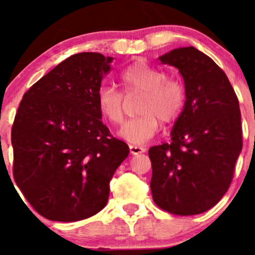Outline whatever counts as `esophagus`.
I'll use <instances>...</instances> for the list:
<instances>
[{
	"label": "esophagus",
	"instance_id": "esophagus-1",
	"mask_svg": "<svg viewBox=\"0 0 255 255\" xmlns=\"http://www.w3.org/2000/svg\"><path fill=\"white\" fill-rule=\"evenodd\" d=\"M129 151L131 154H140V153H142V152H145V148L141 147V146L129 145Z\"/></svg>",
	"mask_w": 255,
	"mask_h": 255
}]
</instances>
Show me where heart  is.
Here are the masks:
<instances>
[{
	"instance_id": "heart-1",
	"label": "heart",
	"mask_w": 255,
	"mask_h": 255,
	"mask_svg": "<svg viewBox=\"0 0 255 255\" xmlns=\"http://www.w3.org/2000/svg\"><path fill=\"white\" fill-rule=\"evenodd\" d=\"M126 97L141 95L137 103L139 116L128 121L121 135L131 144L147 142L159 130L160 121L171 124L180 118L186 103V87L178 78L168 77L164 69L136 61L120 75ZM121 92L103 86L97 92V107L105 121L113 126L124 122L126 102Z\"/></svg>"
}]
</instances>
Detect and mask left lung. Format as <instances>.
Wrapping results in <instances>:
<instances>
[{
    "label": "left lung",
    "mask_w": 255,
    "mask_h": 255,
    "mask_svg": "<svg viewBox=\"0 0 255 255\" xmlns=\"http://www.w3.org/2000/svg\"><path fill=\"white\" fill-rule=\"evenodd\" d=\"M183 77L186 103L171 141L148 150L153 201L177 216L203 213L221 200L242 150L239 99L225 73L193 46L159 57Z\"/></svg>",
    "instance_id": "1"
}]
</instances>
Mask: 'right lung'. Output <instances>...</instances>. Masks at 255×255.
<instances>
[{
    "instance_id": "obj_1",
    "label": "right lung",
    "mask_w": 255,
    "mask_h": 255,
    "mask_svg": "<svg viewBox=\"0 0 255 255\" xmlns=\"http://www.w3.org/2000/svg\"><path fill=\"white\" fill-rule=\"evenodd\" d=\"M113 57L69 56L25 92L11 127L14 180L44 218L77 222L107 205L129 147L101 121L97 92Z\"/></svg>"
}]
</instances>
